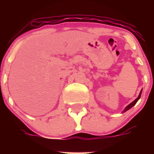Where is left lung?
I'll use <instances>...</instances> for the list:
<instances>
[{
  "label": "left lung",
  "instance_id": "left-lung-1",
  "mask_svg": "<svg viewBox=\"0 0 154 154\" xmlns=\"http://www.w3.org/2000/svg\"><path fill=\"white\" fill-rule=\"evenodd\" d=\"M141 94H142V90H141V91H140V94H139V96H138V97H137V99H135V100H134V101H133V102H132V103H130V104H129V105H128L127 106H126V108H125V109H124V110H123V112H126V111H127V110H129V109H131V108H132V107H133V106H135V105H136V103H137V101H138L139 99H140Z\"/></svg>",
  "mask_w": 154,
  "mask_h": 154
}]
</instances>
